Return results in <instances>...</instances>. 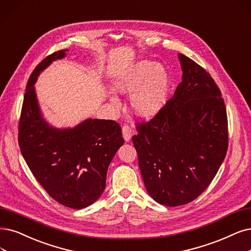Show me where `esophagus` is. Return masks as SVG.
<instances>
[{
	"label": "esophagus",
	"mask_w": 251,
	"mask_h": 251,
	"mask_svg": "<svg viewBox=\"0 0 251 251\" xmlns=\"http://www.w3.org/2000/svg\"><path fill=\"white\" fill-rule=\"evenodd\" d=\"M122 133H123L124 140H125L126 142H129V141L131 140V136H132V133H133L132 128H131L130 126H129V125L125 124V125L122 127Z\"/></svg>",
	"instance_id": "34e87169"
}]
</instances>
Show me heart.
<instances>
[{
    "mask_svg": "<svg viewBox=\"0 0 251 251\" xmlns=\"http://www.w3.org/2000/svg\"><path fill=\"white\" fill-rule=\"evenodd\" d=\"M122 94H132L131 106L137 115L152 117L162 107L168 93V75L161 65L141 61L129 69L117 82Z\"/></svg>",
    "mask_w": 251,
    "mask_h": 251,
    "instance_id": "1",
    "label": "heart"
}]
</instances>
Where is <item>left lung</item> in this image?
<instances>
[{"label": "left lung", "mask_w": 251, "mask_h": 251, "mask_svg": "<svg viewBox=\"0 0 251 251\" xmlns=\"http://www.w3.org/2000/svg\"><path fill=\"white\" fill-rule=\"evenodd\" d=\"M182 81L132 143L147 191L164 206L196 200L225 160L228 147L225 100L211 74L179 53Z\"/></svg>", "instance_id": "left-lung-1"}]
</instances>
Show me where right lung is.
Returning a JSON list of instances; mask_svg holds the SVG:
<instances>
[{"label": "right lung", "mask_w": 251, "mask_h": 251, "mask_svg": "<svg viewBox=\"0 0 251 251\" xmlns=\"http://www.w3.org/2000/svg\"><path fill=\"white\" fill-rule=\"evenodd\" d=\"M62 50L37 65L26 83L18 123V145L35 179L61 205L82 209L103 192L108 165L124 144L113 120L89 119L72 129H54L41 117L33 85L37 75L65 55Z\"/></svg>", "instance_id": "right-lung-1"}]
</instances>
